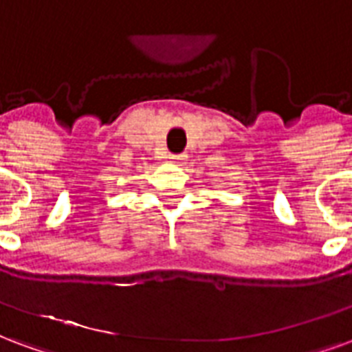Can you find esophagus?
Returning a JSON list of instances; mask_svg holds the SVG:
<instances>
[{
	"label": "esophagus",
	"instance_id": "esophagus-1",
	"mask_svg": "<svg viewBox=\"0 0 352 352\" xmlns=\"http://www.w3.org/2000/svg\"><path fill=\"white\" fill-rule=\"evenodd\" d=\"M184 158H186L184 155H169V160H171L173 164H183Z\"/></svg>",
	"mask_w": 352,
	"mask_h": 352
}]
</instances>
